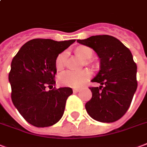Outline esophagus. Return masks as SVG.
Masks as SVG:
<instances>
[{
    "label": "esophagus",
    "instance_id": "obj_1",
    "mask_svg": "<svg viewBox=\"0 0 147 147\" xmlns=\"http://www.w3.org/2000/svg\"><path fill=\"white\" fill-rule=\"evenodd\" d=\"M73 90H74V92H75V93H77V92H79L80 90V88H74L73 89Z\"/></svg>",
    "mask_w": 147,
    "mask_h": 147
}]
</instances>
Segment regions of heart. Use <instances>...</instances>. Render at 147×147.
<instances>
[{
  "label": "heart",
  "instance_id": "1",
  "mask_svg": "<svg viewBox=\"0 0 147 147\" xmlns=\"http://www.w3.org/2000/svg\"><path fill=\"white\" fill-rule=\"evenodd\" d=\"M76 53L82 57L84 59H89L93 55V52L88 46H79L76 49ZM67 53V52H63L57 56L56 59V67L58 70H60L66 66ZM91 73L88 69L84 70H67L62 73L59 76V82L65 86H69L73 88H78L83 85L90 78Z\"/></svg>",
  "mask_w": 147,
  "mask_h": 147
}]
</instances>
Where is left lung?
<instances>
[{
  "mask_svg": "<svg viewBox=\"0 0 147 147\" xmlns=\"http://www.w3.org/2000/svg\"><path fill=\"white\" fill-rule=\"evenodd\" d=\"M77 42L93 49L101 62L99 72L91 80L101 86L90 88L92 98L85 105L87 112L98 122H115L127 111L137 88V67L132 53L118 38L108 35Z\"/></svg>",
  "mask_w": 147,
  "mask_h": 147,
  "instance_id": "left-lung-1",
  "label": "left lung"
}]
</instances>
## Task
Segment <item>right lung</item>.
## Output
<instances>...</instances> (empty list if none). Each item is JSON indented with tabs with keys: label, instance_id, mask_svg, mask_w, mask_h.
<instances>
[{
	"label": "right lung",
	"instance_id": "add662e5",
	"mask_svg": "<svg viewBox=\"0 0 147 147\" xmlns=\"http://www.w3.org/2000/svg\"><path fill=\"white\" fill-rule=\"evenodd\" d=\"M35 38L24 44L11 61L8 79L11 100L28 123L48 127L61 119L70 88L46 90L55 85L57 56L75 42Z\"/></svg>",
	"mask_w": 147,
	"mask_h": 147
}]
</instances>
